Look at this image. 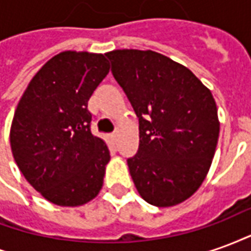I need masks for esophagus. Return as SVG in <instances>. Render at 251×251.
<instances>
[{"instance_id": "1", "label": "esophagus", "mask_w": 251, "mask_h": 251, "mask_svg": "<svg viewBox=\"0 0 251 251\" xmlns=\"http://www.w3.org/2000/svg\"><path fill=\"white\" fill-rule=\"evenodd\" d=\"M111 138H113L114 141H117V138H118V130H114L111 133Z\"/></svg>"}]
</instances>
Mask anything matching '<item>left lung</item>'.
Returning a JSON list of instances; mask_svg holds the SVG:
<instances>
[{
  "mask_svg": "<svg viewBox=\"0 0 251 251\" xmlns=\"http://www.w3.org/2000/svg\"><path fill=\"white\" fill-rule=\"evenodd\" d=\"M106 56L140 122L138 151L127 158L137 191L152 205L179 204L201 185L215 154V99L187 67L161 53L117 50Z\"/></svg>",
  "mask_w": 251,
  "mask_h": 251,
  "instance_id": "8db88e82",
  "label": "left lung"
}]
</instances>
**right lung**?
<instances>
[{"label": "right lung", "instance_id": "add662e5", "mask_svg": "<svg viewBox=\"0 0 251 251\" xmlns=\"http://www.w3.org/2000/svg\"><path fill=\"white\" fill-rule=\"evenodd\" d=\"M109 70L104 55L62 52L39 70L14 111V161L28 183L53 204H86L102 188L110 152L91 133L87 104Z\"/></svg>", "mask_w": 251, "mask_h": 251}]
</instances>
